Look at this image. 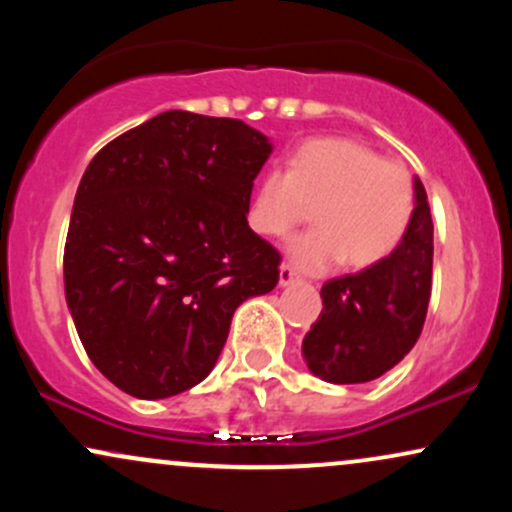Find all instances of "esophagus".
I'll list each match as a JSON object with an SVG mask.
<instances>
[{
    "instance_id": "34e87169",
    "label": "esophagus",
    "mask_w": 512,
    "mask_h": 512,
    "mask_svg": "<svg viewBox=\"0 0 512 512\" xmlns=\"http://www.w3.org/2000/svg\"><path fill=\"white\" fill-rule=\"evenodd\" d=\"M298 281V274L293 272L289 264H281L279 267V286H291Z\"/></svg>"
}]
</instances>
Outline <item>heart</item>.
Returning a JSON list of instances; mask_svg holds the SVG:
<instances>
[{"label": "heart", "mask_w": 512, "mask_h": 512, "mask_svg": "<svg viewBox=\"0 0 512 512\" xmlns=\"http://www.w3.org/2000/svg\"><path fill=\"white\" fill-rule=\"evenodd\" d=\"M315 207L317 228L289 240V257L305 272L339 262L370 269L399 248L414 214V185L399 163L354 139L322 137L298 146L286 170L262 175L248 221L260 236L279 238Z\"/></svg>", "instance_id": "heart-1"}]
</instances>
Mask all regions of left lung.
Masks as SVG:
<instances>
[{
	"instance_id": "1",
	"label": "left lung",
	"mask_w": 512,
	"mask_h": 512,
	"mask_svg": "<svg viewBox=\"0 0 512 512\" xmlns=\"http://www.w3.org/2000/svg\"><path fill=\"white\" fill-rule=\"evenodd\" d=\"M433 274V221L414 178V214L399 248L375 267L330 279L303 339L310 373L334 385L368 383L395 368L424 330Z\"/></svg>"
}]
</instances>
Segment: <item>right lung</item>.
I'll return each mask as SVG.
<instances>
[{
	"mask_svg": "<svg viewBox=\"0 0 512 512\" xmlns=\"http://www.w3.org/2000/svg\"><path fill=\"white\" fill-rule=\"evenodd\" d=\"M269 154L243 120L168 110L88 163L64 296L88 358L122 392L163 399L202 383L238 305L276 286L281 255L248 226Z\"/></svg>",
	"mask_w": 512,
	"mask_h": 512,
	"instance_id": "right-lung-1",
	"label": "right lung"
}]
</instances>
